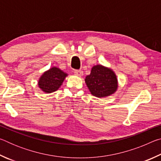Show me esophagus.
<instances>
[{
    "mask_svg": "<svg viewBox=\"0 0 161 161\" xmlns=\"http://www.w3.org/2000/svg\"><path fill=\"white\" fill-rule=\"evenodd\" d=\"M75 75L78 76V77H81L83 75V72L81 70H75Z\"/></svg>",
    "mask_w": 161,
    "mask_h": 161,
    "instance_id": "obj_1",
    "label": "esophagus"
}]
</instances>
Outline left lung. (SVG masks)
Listing matches in <instances>:
<instances>
[{
	"mask_svg": "<svg viewBox=\"0 0 161 161\" xmlns=\"http://www.w3.org/2000/svg\"><path fill=\"white\" fill-rule=\"evenodd\" d=\"M85 82L92 94L99 98L114 94L118 87L114 72L102 65L92 67L90 75L85 78Z\"/></svg>",
	"mask_w": 161,
	"mask_h": 161,
	"instance_id": "8db88e82",
	"label": "left lung"
}]
</instances>
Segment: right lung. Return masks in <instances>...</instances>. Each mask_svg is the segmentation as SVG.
Returning <instances> with one entry per match:
<instances>
[{"label":"right lung","mask_w":161,"mask_h":161,"mask_svg":"<svg viewBox=\"0 0 161 161\" xmlns=\"http://www.w3.org/2000/svg\"><path fill=\"white\" fill-rule=\"evenodd\" d=\"M67 76L66 73L59 68L52 67L48 71H46L40 78L38 85L45 93H52L60 87Z\"/></svg>","instance_id":"add662e5"}]
</instances>
